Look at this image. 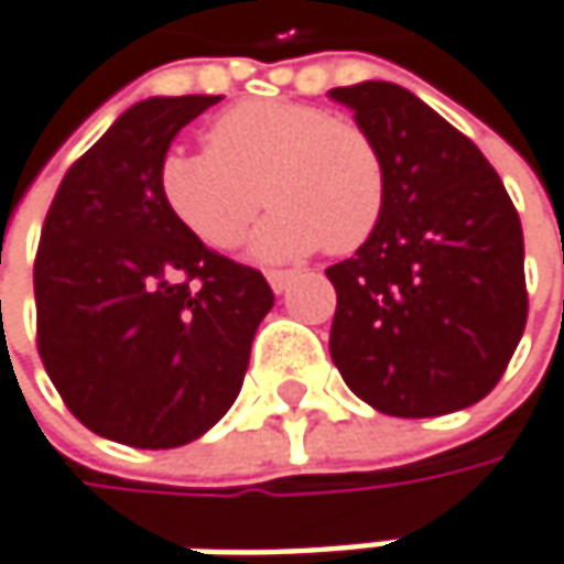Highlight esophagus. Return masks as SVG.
I'll list each match as a JSON object with an SVG mask.
<instances>
[{
    "label": "esophagus",
    "mask_w": 564,
    "mask_h": 564,
    "mask_svg": "<svg viewBox=\"0 0 564 564\" xmlns=\"http://www.w3.org/2000/svg\"><path fill=\"white\" fill-rule=\"evenodd\" d=\"M290 281H293V271H268V283H271L274 293H283L290 286Z\"/></svg>",
    "instance_id": "1"
}]
</instances>
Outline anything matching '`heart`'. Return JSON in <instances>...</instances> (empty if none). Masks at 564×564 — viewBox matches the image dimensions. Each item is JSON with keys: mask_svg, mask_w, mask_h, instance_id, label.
I'll use <instances>...</instances> for the list:
<instances>
[{"mask_svg": "<svg viewBox=\"0 0 564 564\" xmlns=\"http://www.w3.org/2000/svg\"><path fill=\"white\" fill-rule=\"evenodd\" d=\"M265 194H260V187ZM159 194L169 214L210 249H236L261 204L251 251L264 261L315 249L357 251L386 214L389 178L367 130L328 111L261 98L216 117L207 150H169L159 162Z\"/></svg>", "mask_w": 564, "mask_h": 564, "instance_id": "heart-1", "label": "heart"}]
</instances>
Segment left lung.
<instances>
[{"label":"left lung","mask_w":564,"mask_h":564,"mask_svg":"<svg viewBox=\"0 0 564 564\" xmlns=\"http://www.w3.org/2000/svg\"><path fill=\"white\" fill-rule=\"evenodd\" d=\"M328 95L373 137L389 178L380 229L325 271L338 293L332 360L382 414L469 409L505 377L527 325L520 216L479 147L409 88Z\"/></svg>","instance_id":"obj_1"}]
</instances>
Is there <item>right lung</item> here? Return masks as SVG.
Listing matches in <instances>:
<instances>
[{
	"mask_svg": "<svg viewBox=\"0 0 564 564\" xmlns=\"http://www.w3.org/2000/svg\"><path fill=\"white\" fill-rule=\"evenodd\" d=\"M219 95L147 98L56 187L34 258L37 354L88 431L140 449L197 441L236 402L274 306L261 271L207 249L159 194V162Z\"/></svg>",
	"mask_w": 564,
	"mask_h": 564,
	"instance_id": "right-lung-1",
	"label": "right lung"
}]
</instances>
